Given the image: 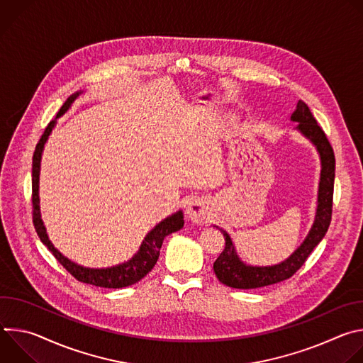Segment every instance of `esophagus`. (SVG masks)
<instances>
[{
    "instance_id": "1",
    "label": "esophagus",
    "mask_w": 363,
    "mask_h": 363,
    "mask_svg": "<svg viewBox=\"0 0 363 363\" xmlns=\"http://www.w3.org/2000/svg\"><path fill=\"white\" fill-rule=\"evenodd\" d=\"M185 214L191 221L199 224V223H202V221L208 218L210 205L202 198H191L189 202L186 203Z\"/></svg>"
}]
</instances>
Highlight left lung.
Instances as JSON below:
<instances>
[{
    "instance_id": "obj_1",
    "label": "left lung",
    "mask_w": 363,
    "mask_h": 363,
    "mask_svg": "<svg viewBox=\"0 0 363 363\" xmlns=\"http://www.w3.org/2000/svg\"><path fill=\"white\" fill-rule=\"evenodd\" d=\"M291 122H296V130L300 132L310 143H312L320 158V179L318 189V206L315 221L303 242L293 251L284 262L273 266H250L244 263L237 254L235 245L230 234L217 227L224 238V251L218 255L214 263V273L217 279L233 289H258L270 286L283 280L290 279L306 262L308 254L323 240L332 220V199H333V184H335V153L333 149L313 118L312 112L304 101L298 100L296 111L290 116Z\"/></svg>"
}]
</instances>
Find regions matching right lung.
Masks as SVG:
<instances>
[{"label":"right lung","instance_id":"1","mask_svg":"<svg viewBox=\"0 0 363 363\" xmlns=\"http://www.w3.org/2000/svg\"><path fill=\"white\" fill-rule=\"evenodd\" d=\"M83 93V90H79L73 93L65 103L62 109L59 111L55 121H51L48 126L45 128L41 139L38 140L34 155H33V223L35 227V231L41 240V242L53 252V255L57 258V262L79 281L93 284L97 287H106V289H122L132 286L142 280L152 269L157 264L160 258V251L164 242V238L175 231H179L184 227V214L182 211H177L175 214L167 217L160 224L155 225L143 238L138 252L130 258V260L106 269H90L83 267L70 258L63 255L55 244L50 241L47 230L44 227V223L41 220L40 213V196H38V186H40V168H41V157L43 150L45 146V142L48 140V136L53 132L57 119L63 116L74 103V100Z\"/></svg>","mask_w":363,"mask_h":363}]
</instances>
